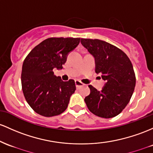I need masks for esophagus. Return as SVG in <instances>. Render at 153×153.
I'll use <instances>...</instances> for the list:
<instances>
[{
  "label": "esophagus",
  "mask_w": 153,
  "mask_h": 153,
  "mask_svg": "<svg viewBox=\"0 0 153 153\" xmlns=\"http://www.w3.org/2000/svg\"><path fill=\"white\" fill-rule=\"evenodd\" d=\"M75 85H76L77 88H81L82 86H83V85H84V84H83L81 81H80V80H75Z\"/></svg>",
  "instance_id": "esophagus-1"
}]
</instances>
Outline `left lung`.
Instances as JSON below:
<instances>
[{"label":"left lung","mask_w":153,"mask_h":153,"mask_svg":"<svg viewBox=\"0 0 153 153\" xmlns=\"http://www.w3.org/2000/svg\"><path fill=\"white\" fill-rule=\"evenodd\" d=\"M80 43L95 59V72L102 74L105 84L102 91L91 85L84 101L99 117L110 118L120 114L130 101L136 85L133 65L120 48L99 39L81 38Z\"/></svg>","instance_id":"obj_1"}]
</instances>
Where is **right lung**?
Masks as SVG:
<instances>
[{
	"mask_svg": "<svg viewBox=\"0 0 153 153\" xmlns=\"http://www.w3.org/2000/svg\"><path fill=\"white\" fill-rule=\"evenodd\" d=\"M80 38H50L42 41L25 58L22 70V86L26 101L35 112L45 117L62 113L74 94V80L63 81L53 70L62 69L69 53Z\"/></svg>",
	"mask_w": 153,
	"mask_h": 153,
	"instance_id": "right-lung-1",
	"label": "right lung"
}]
</instances>
